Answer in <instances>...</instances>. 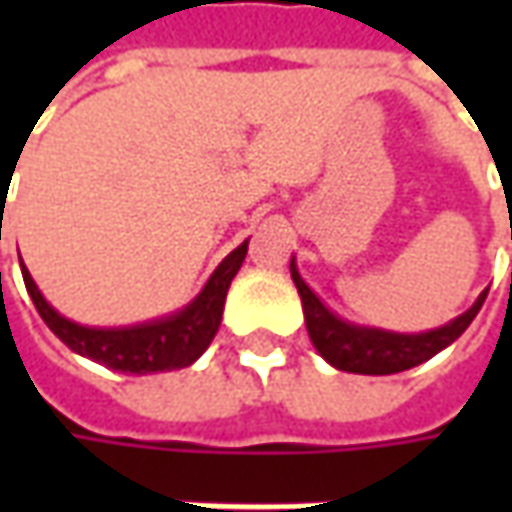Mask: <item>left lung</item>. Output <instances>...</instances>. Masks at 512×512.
<instances>
[{"instance_id": "1", "label": "left lung", "mask_w": 512, "mask_h": 512, "mask_svg": "<svg viewBox=\"0 0 512 512\" xmlns=\"http://www.w3.org/2000/svg\"><path fill=\"white\" fill-rule=\"evenodd\" d=\"M290 276H293V285L302 296L305 325L313 347L336 370L364 373V376H390V373H402V370H410L416 364L433 359L439 350H444L447 344H453L462 336L487 299V290H484L476 299V305L464 310L462 316H456L453 322L436 327V330L390 333V330H379V327L350 325V322L339 319L333 310H327L322 299L299 276L296 262H290Z\"/></svg>"}]
</instances>
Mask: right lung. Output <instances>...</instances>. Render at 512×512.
Here are the masks:
<instances>
[{
  "mask_svg": "<svg viewBox=\"0 0 512 512\" xmlns=\"http://www.w3.org/2000/svg\"><path fill=\"white\" fill-rule=\"evenodd\" d=\"M247 256V242L236 247L222 265L213 270L202 293L182 307L179 313L145 322V325L130 327H85L65 319L45 302L36 282L30 279L28 267L22 270L25 287L30 299L45 319V325L68 344L73 353L105 364L119 373H133V376H148V373H162V370H179L193 364L213 342L216 330L222 325V310H225L227 287Z\"/></svg>",
  "mask_w": 512,
  "mask_h": 512,
  "instance_id": "right-lung-1",
  "label": "right lung"
}]
</instances>
